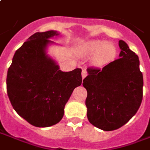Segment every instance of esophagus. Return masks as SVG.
<instances>
[{"label": "esophagus", "mask_w": 150, "mask_h": 150, "mask_svg": "<svg viewBox=\"0 0 150 150\" xmlns=\"http://www.w3.org/2000/svg\"><path fill=\"white\" fill-rule=\"evenodd\" d=\"M86 75H87V71H86V70H83V71H82V78L84 79Z\"/></svg>", "instance_id": "esophagus-1"}]
</instances>
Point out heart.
Segmentation results:
<instances>
[{
	"mask_svg": "<svg viewBox=\"0 0 150 150\" xmlns=\"http://www.w3.org/2000/svg\"><path fill=\"white\" fill-rule=\"evenodd\" d=\"M80 53L85 56L95 55V60L103 62L108 60L114 56L115 53V46L111 44H104L99 40L87 42L81 47Z\"/></svg>",
	"mask_w": 150,
	"mask_h": 150,
	"instance_id": "1",
	"label": "heart"
}]
</instances>
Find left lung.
I'll return each mask as SVG.
<instances>
[{
    "instance_id": "1",
    "label": "left lung",
    "mask_w": 150,
    "mask_h": 150,
    "mask_svg": "<svg viewBox=\"0 0 150 150\" xmlns=\"http://www.w3.org/2000/svg\"><path fill=\"white\" fill-rule=\"evenodd\" d=\"M120 58L103 68L87 67L83 79L87 91V118L93 126L111 131L130 120L143 98L139 59L126 42L119 40Z\"/></svg>"
}]
</instances>
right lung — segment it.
Returning <instances> with one entry per match:
<instances>
[{
  "label": "right lung",
  "mask_w": 150,
  "mask_h": 150,
  "mask_svg": "<svg viewBox=\"0 0 150 150\" xmlns=\"http://www.w3.org/2000/svg\"><path fill=\"white\" fill-rule=\"evenodd\" d=\"M56 31L35 33L16 51L6 79L13 109L36 127L53 126L64 117V106L82 83V70L61 71L45 47Z\"/></svg>",
  "instance_id": "1"
}]
</instances>
